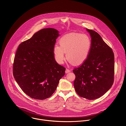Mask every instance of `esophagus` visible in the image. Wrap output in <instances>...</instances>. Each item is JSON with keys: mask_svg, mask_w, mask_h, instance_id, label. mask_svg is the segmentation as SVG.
I'll return each instance as SVG.
<instances>
[{"mask_svg": "<svg viewBox=\"0 0 126 126\" xmlns=\"http://www.w3.org/2000/svg\"><path fill=\"white\" fill-rule=\"evenodd\" d=\"M70 71H71L70 70H69V69L66 68V70H65V73H68L70 72Z\"/></svg>", "mask_w": 126, "mask_h": 126, "instance_id": "1", "label": "esophagus"}]
</instances>
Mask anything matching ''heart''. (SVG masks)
<instances>
[{
  "label": "heart",
  "instance_id": "obj_1",
  "mask_svg": "<svg viewBox=\"0 0 126 126\" xmlns=\"http://www.w3.org/2000/svg\"><path fill=\"white\" fill-rule=\"evenodd\" d=\"M59 44L55 45L53 53L56 61L59 64L63 63L66 58L75 65L84 63L88 59L92 48V41L86 34L73 33L66 34L59 40Z\"/></svg>",
  "mask_w": 126,
  "mask_h": 126
}]
</instances>
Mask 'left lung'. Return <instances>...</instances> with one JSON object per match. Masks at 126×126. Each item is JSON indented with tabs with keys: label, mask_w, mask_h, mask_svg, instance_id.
<instances>
[{
	"label": "left lung",
	"mask_w": 126,
	"mask_h": 126,
	"mask_svg": "<svg viewBox=\"0 0 126 126\" xmlns=\"http://www.w3.org/2000/svg\"><path fill=\"white\" fill-rule=\"evenodd\" d=\"M86 30L91 37V50L87 60L73 70L75 75L73 84L79 96L93 100L104 94L113 85L114 56L98 33Z\"/></svg>",
	"instance_id": "1"
}]
</instances>
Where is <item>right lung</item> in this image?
Wrapping results in <instances>:
<instances>
[{"instance_id": "obj_1", "label": "right lung", "mask_w": 126, "mask_h": 126, "mask_svg": "<svg viewBox=\"0 0 126 126\" xmlns=\"http://www.w3.org/2000/svg\"><path fill=\"white\" fill-rule=\"evenodd\" d=\"M59 32L43 29L22 42L17 50L13 75L23 91L31 97L43 100L55 92L65 68L56 61L53 49Z\"/></svg>"}]
</instances>
